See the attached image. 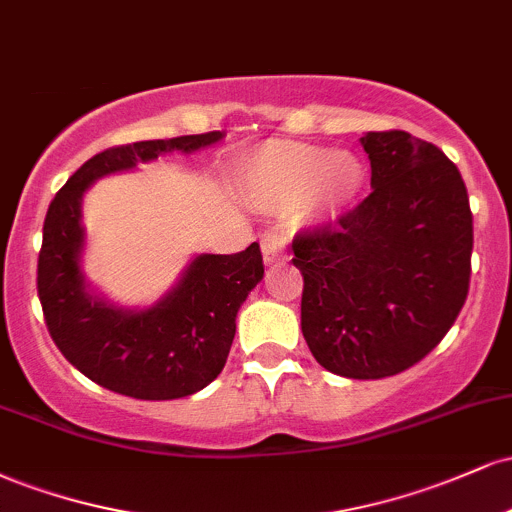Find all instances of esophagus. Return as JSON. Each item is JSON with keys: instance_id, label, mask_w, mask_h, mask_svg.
<instances>
[{"instance_id": "34e87169", "label": "esophagus", "mask_w": 512, "mask_h": 512, "mask_svg": "<svg viewBox=\"0 0 512 512\" xmlns=\"http://www.w3.org/2000/svg\"><path fill=\"white\" fill-rule=\"evenodd\" d=\"M262 255L267 264L289 260V255H286V238L279 236V233H267L262 238Z\"/></svg>"}]
</instances>
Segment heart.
<instances>
[{"label":"heart","instance_id":"1","mask_svg":"<svg viewBox=\"0 0 512 512\" xmlns=\"http://www.w3.org/2000/svg\"><path fill=\"white\" fill-rule=\"evenodd\" d=\"M363 168L351 154L301 142H269L245 166V192L264 211H291L310 199L349 202L361 190Z\"/></svg>","mask_w":512,"mask_h":512}]
</instances>
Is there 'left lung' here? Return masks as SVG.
Instances as JSON below:
<instances>
[{"instance_id": "8db88e82", "label": "left lung", "mask_w": 512, "mask_h": 512, "mask_svg": "<svg viewBox=\"0 0 512 512\" xmlns=\"http://www.w3.org/2000/svg\"><path fill=\"white\" fill-rule=\"evenodd\" d=\"M373 192L293 240L301 330L330 373L378 380L419 363L460 315L472 272L464 180L438 146L402 129L361 137Z\"/></svg>"}]
</instances>
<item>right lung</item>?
I'll return each instance as SVG.
<instances>
[{
	"mask_svg": "<svg viewBox=\"0 0 512 512\" xmlns=\"http://www.w3.org/2000/svg\"><path fill=\"white\" fill-rule=\"evenodd\" d=\"M223 132L154 139L101 151L50 202L38 257V296L50 337L86 378L134 399H180L204 390L226 366L236 315L264 276L260 245L236 255H197L178 284L144 308H122L86 281L81 255L88 187L168 154H195Z\"/></svg>",
	"mask_w": 512,
	"mask_h": 512,
	"instance_id": "obj_1",
	"label": "right lung"
}]
</instances>
